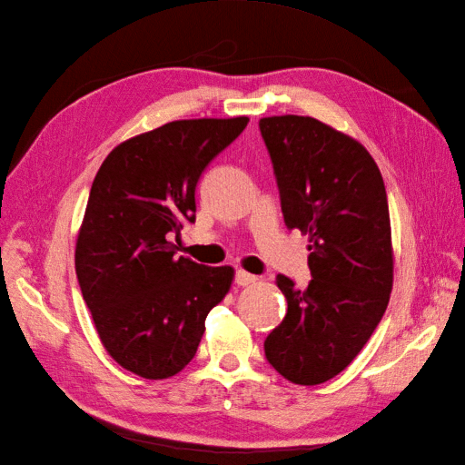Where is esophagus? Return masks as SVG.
I'll use <instances>...</instances> for the list:
<instances>
[{
    "mask_svg": "<svg viewBox=\"0 0 465 465\" xmlns=\"http://www.w3.org/2000/svg\"><path fill=\"white\" fill-rule=\"evenodd\" d=\"M256 281H258V277H256V275H252V273H248V272L238 270V272L234 273V283H236V285H241V287L254 285Z\"/></svg>",
    "mask_w": 465,
    "mask_h": 465,
    "instance_id": "1",
    "label": "esophagus"
}]
</instances>
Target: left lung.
<instances>
[{
    "instance_id": "1",
    "label": "left lung",
    "mask_w": 465,
    "mask_h": 465,
    "mask_svg": "<svg viewBox=\"0 0 465 465\" xmlns=\"http://www.w3.org/2000/svg\"><path fill=\"white\" fill-rule=\"evenodd\" d=\"M287 229L311 238V283L277 275L283 322L265 337L272 367L294 384L340 374L371 340L391 292L390 211L382 174L355 139L311 116L260 120Z\"/></svg>"
}]
</instances>
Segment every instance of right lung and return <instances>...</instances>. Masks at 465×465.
Instances as JSON below:
<instances>
[{
	"mask_svg": "<svg viewBox=\"0 0 465 465\" xmlns=\"http://www.w3.org/2000/svg\"><path fill=\"white\" fill-rule=\"evenodd\" d=\"M248 118L178 120L128 139L93 180L75 248L83 301L118 364L149 380L193 359L232 267L176 258L171 238L195 223V188Z\"/></svg>",
	"mask_w": 465,
	"mask_h": 465,
	"instance_id": "add662e5",
	"label": "right lung"
}]
</instances>
